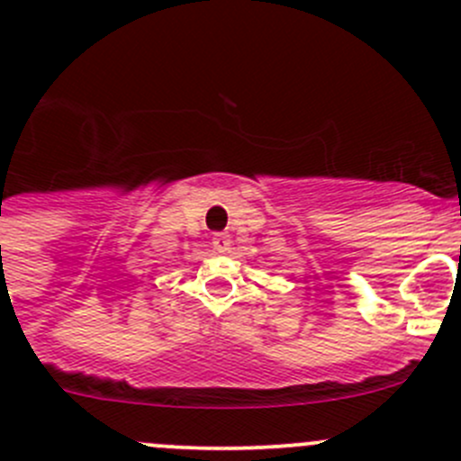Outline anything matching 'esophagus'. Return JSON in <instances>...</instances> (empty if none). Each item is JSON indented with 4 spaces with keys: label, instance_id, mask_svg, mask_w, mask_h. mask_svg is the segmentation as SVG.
<instances>
[{
    "label": "esophagus",
    "instance_id": "esophagus-1",
    "mask_svg": "<svg viewBox=\"0 0 461 461\" xmlns=\"http://www.w3.org/2000/svg\"><path fill=\"white\" fill-rule=\"evenodd\" d=\"M212 245L216 252H227V249H230V234H227V231H216V234L212 236Z\"/></svg>",
    "mask_w": 461,
    "mask_h": 461
}]
</instances>
